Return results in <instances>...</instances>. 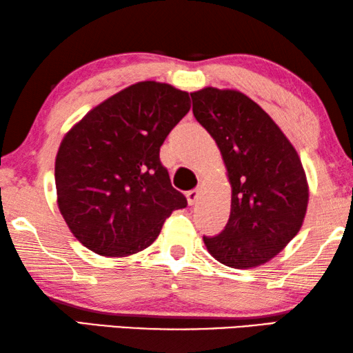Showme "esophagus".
<instances>
[{
	"label": "esophagus",
	"mask_w": 353,
	"mask_h": 353,
	"mask_svg": "<svg viewBox=\"0 0 353 353\" xmlns=\"http://www.w3.org/2000/svg\"><path fill=\"white\" fill-rule=\"evenodd\" d=\"M200 195H201V188H197V189H194V190H190V192H188V203L192 206V205H195L199 201V199H200Z\"/></svg>",
	"instance_id": "1"
}]
</instances>
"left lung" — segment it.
<instances>
[{"mask_svg":"<svg viewBox=\"0 0 353 353\" xmlns=\"http://www.w3.org/2000/svg\"><path fill=\"white\" fill-rule=\"evenodd\" d=\"M190 97L231 186L228 223L221 234L203 238L206 250L228 268H258L302 228L310 199L302 161L272 117L242 92L208 85Z\"/></svg>","mask_w":353,"mask_h":353,"instance_id":"left-lung-1","label":"left lung"}]
</instances>
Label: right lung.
<instances>
[{
  "instance_id": "add662e5",
  "label": "right lung",
  "mask_w": 353,
  "mask_h": 353,
  "mask_svg": "<svg viewBox=\"0 0 353 353\" xmlns=\"http://www.w3.org/2000/svg\"><path fill=\"white\" fill-rule=\"evenodd\" d=\"M189 109L188 92L141 81L67 131L54 163L57 208L84 247L109 258L136 255L153 244L172 211L186 208L159 148Z\"/></svg>"
}]
</instances>
